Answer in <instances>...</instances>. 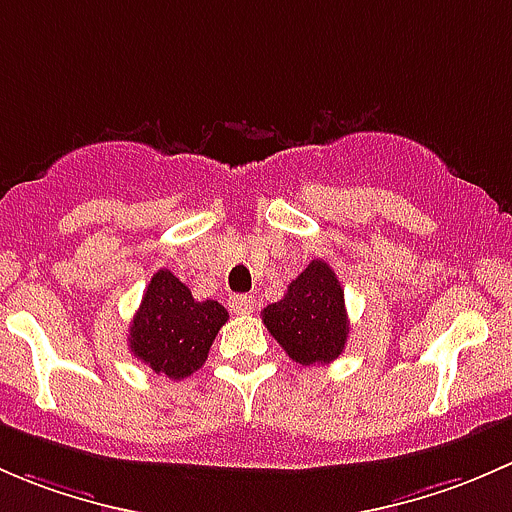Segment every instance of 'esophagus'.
Returning <instances> with one entry per match:
<instances>
[{
	"instance_id": "esophagus-1",
	"label": "esophagus",
	"mask_w": 512,
	"mask_h": 512,
	"mask_svg": "<svg viewBox=\"0 0 512 512\" xmlns=\"http://www.w3.org/2000/svg\"><path fill=\"white\" fill-rule=\"evenodd\" d=\"M229 308L234 310V313L249 315L254 313V298H251V295H231Z\"/></svg>"
}]
</instances>
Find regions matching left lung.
Returning a JSON list of instances; mask_svg holds the SVG:
<instances>
[{
  "label": "left lung",
  "instance_id": "1",
  "mask_svg": "<svg viewBox=\"0 0 512 512\" xmlns=\"http://www.w3.org/2000/svg\"><path fill=\"white\" fill-rule=\"evenodd\" d=\"M268 333L298 365H328L345 350L347 323L345 291L335 271L315 258L291 281L286 295L261 313Z\"/></svg>",
  "mask_w": 512,
  "mask_h": 512
}]
</instances>
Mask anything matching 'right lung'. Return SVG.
<instances>
[{
    "instance_id": "add662e5",
    "label": "right lung",
    "mask_w": 512,
    "mask_h": 512,
    "mask_svg": "<svg viewBox=\"0 0 512 512\" xmlns=\"http://www.w3.org/2000/svg\"><path fill=\"white\" fill-rule=\"evenodd\" d=\"M229 320L217 300H194L192 291L167 268L147 283L130 325V352L152 372L184 379L207 362L209 347Z\"/></svg>"
}]
</instances>
